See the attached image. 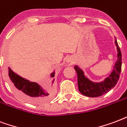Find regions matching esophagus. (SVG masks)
I'll return each mask as SVG.
<instances>
[{"label":"esophagus","instance_id":"1","mask_svg":"<svg viewBox=\"0 0 127 127\" xmlns=\"http://www.w3.org/2000/svg\"><path fill=\"white\" fill-rule=\"evenodd\" d=\"M67 62L73 63V61H72V60H71V58H68L67 60Z\"/></svg>","mask_w":127,"mask_h":127}]
</instances>
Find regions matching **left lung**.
Masks as SVG:
<instances>
[{
	"instance_id": "8db88e82",
	"label": "left lung",
	"mask_w": 127,
	"mask_h": 127,
	"mask_svg": "<svg viewBox=\"0 0 127 127\" xmlns=\"http://www.w3.org/2000/svg\"><path fill=\"white\" fill-rule=\"evenodd\" d=\"M115 45L117 50V60L116 61L113 69L109 76L99 83L93 82L85 77L83 70L77 65L74 67L77 74L78 89L81 94L89 97L101 96L109 91L117 83L121 71L122 55L118 43L115 40Z\"/></svg>"
}]
</instances>
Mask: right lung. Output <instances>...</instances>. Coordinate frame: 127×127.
<instances>
[{"label":"right lung","instance_id":"1","mask_svg":"<svg viewBox=\"0 0 127 127\" xmlns=\"http://www.w3.org/2000/svg\"><path fill=\"white\" fill-rule=\"evenodd\" d=\"M8 75L10 86L16 95L24 101L32 104L42 103L50 99L53 96V89L48 91L36 82H32L20 76L8 67ZM51 77L55 76V71L51 73ZM54 79H53L52 84Z\"/></svg>","mask_w":127,"mask_h":127}]
</instances>
